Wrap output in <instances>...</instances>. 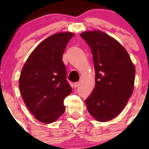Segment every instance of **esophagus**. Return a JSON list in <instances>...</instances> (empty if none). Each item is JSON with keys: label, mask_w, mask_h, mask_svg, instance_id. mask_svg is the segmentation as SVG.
I'll list each match as a JSON object with an SVG mask.
<instances>
[{"label": "esophagus", "mask_w": 149, "mask_h": 149, "mask_svg": "<svg viewBox=\"0 0 149 149\" xmlns=\"http://www.w3.org/2000/svg\"><path fill=\"white\" fill-rule=\"evenodd\" d=\"M73 86H74L75 88H77L78 86H79V83H78V82H76V83H74V85H73Z\"/></svg>", "instance_id": "obj_1"}]
</instances>
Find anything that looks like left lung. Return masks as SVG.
I'll use <instances>...</instances> for the list:
<instances>
[{
  "instance_id": "obj_1",
  "label": "left lung",
  "mask_w": 149,
  "mask_h": 149,
  "mask_svg": "<svg viewBox=\"0 0 149 149\" xmlns=\"http://www.w3.org/2000/svg\"><path fill=\"white\" fill-rule=\"evenodd\" d=\"M91 49L95 86L85 100L89 113L107 122L123 110L134 90L135 68L126 49L100 31L80 34Z\"/></svg>"
}]
</instances>
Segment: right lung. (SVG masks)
Segmentation results:
<instances>
[{
  "mask_svg": "<svg viewBox=\"0 0 149 149\" xmlns=\"http://www.w3.org/2000/svg\"><path fill=\"white\" fill-rule=\"evenodd\" d=\"M74 33H58L40 42L24 65L19 87L30 112L43 123H52L65 111L64 100L72 92L66 80L63 53Z\"/></svg>",
  "mask_w": 149,
  "mask_h": 149,
  "instance_id": "add662e5",
  "label": "right lung"
}]
</instances>
